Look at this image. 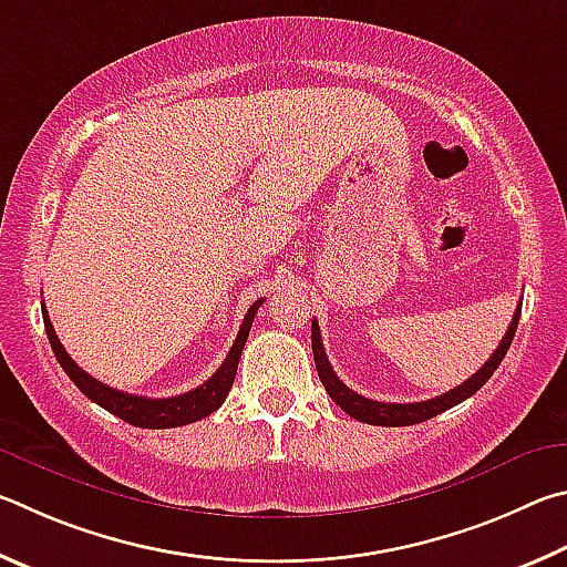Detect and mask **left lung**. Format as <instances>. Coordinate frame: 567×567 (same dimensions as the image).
<instances>
[{
	"label": "left lung",
	"mask_w": 567,
	"mask_h": 567,
	"mask_svg": "<svg viewBox=\"0 0 567 567\" xmlns=\"http://www.w3.org/2000/svg\"><path fill=\"white\" fill-rule=\"evenodd\" d=\"M520 306L523 303H518V309H515V316H513V321L508 326V331H505V336H503L501 346L493 351L491 359L485 361L483 369L478 373H473L468 381H463L458 389L443 393V395H439V399L421 401V403H383V401H371V399H365V395H359L355 391H351L349 385H346L339 379V375L333 373L329 359H326L319 321L313 319L311 321V349H313L316 371H319V379L323 383V389H326V393L331 395L333 403L339 405V409H343L355 421L371 423V425H391V429H395V425H415V423L431 421L433 415H439L443 411L453 409V405L463 403L465 399H471V395L475 391H481L483 383L488 381L495 371H498L501 361L505 359V353H508L511 343H513L515 329H518Z\"/></svg>",
	"instance_id": "obj_1"
}]
</instances>
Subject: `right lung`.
Masks as SVG:
<instances>
[{
    "label": "right lung",
    "instance_id": "obj_1",
    "mask_svg": "<svg viewBox=\"0 0 567 567\" xmlns=\"http://www.w3.org/2000/svg\"><path fill=\"white\" fill-rule=\"evenodd\" d=\"M261 303H264V299H258L244 316V323H241V329H238L231 351H228L226 361L218 365V371L212 375V379L198 385V389L182 393V395H172V399H146V395L116 391V389H112V385H104L102 381L92 379V375L79 369V365L72 361V355L64 351L62 341L56 339L52 321H49L47 309L42 311V316H44L47 339H49V343H52V351L56 355L59 365H62L64 373L74 381L76 389L82 391L89 401L99 403L109 413H114L116 419L138 425V429H176V425H186V423L206 419V415H212L218 405L226 401V395H228V391H231L234 379H236L238 359H241L248 331H251L254 316Z\"/></svg>",
    "mask_w": 567,
    "mask_h": 567
}]
</instances>
